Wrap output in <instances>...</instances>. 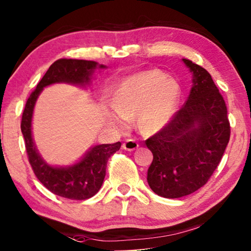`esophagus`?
<instances>
[{"label": "esophagus", "instance_id": "esophagus-1", "mask_svg": "<svg viewBox=\"0 0 251 251\" xmlns=\"http://www.w3.org/2000/svg\"><path fill=\"white\" fill-rule=\"evenodd\" d=\"M139 148V143L134 139H127L124 143H123V149L126 151H133Z\"/></svg>", "mask_w": 251, "mask_h": 251}]
</instances>
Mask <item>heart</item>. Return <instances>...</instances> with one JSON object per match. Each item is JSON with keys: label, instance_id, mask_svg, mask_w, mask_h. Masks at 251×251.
<instances>
[{"label": "heart", "instance_id": "obj_1", "mask_svg": "<svg viewBox=\"0 0 251 251\" xmlns=\"http://www.w3.org/2000/svg\"><path fill=\"white\" fill-rule=\"evenodd\" d=\"M179 87L171 77L158 70L141 73L124 80L116 91L117 110L109 115L115 125L123 127L126 118H134L141 129L154 132L171 121L178 104Z\"/></svg>", "mask_w": 251, "mask_h": 251}]
</instances>
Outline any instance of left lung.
I'll list each match as a JSON object with an SVG mask.
<instances>
[{
	"instance_id": "obj_1",
	"label": "left lung",
	"mask_w": 251,
	"mask_h": 251,
	"mask_svg": "<svg viewBox=\"0 0 251 251\" xmlns=\"http://www.w3.org/2000/svg\"><path fill=\"white\" fill-rule=\"evenodd\" d=\"M183 62L193 73L188 100L146 140L153 154L148 183L154 193L169 199L191 195L206 184L231 135L226 104L210 74L191 60Z\"/></svg>"
}]
</instances>
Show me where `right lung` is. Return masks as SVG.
Here are the masks:
<instances>
[{"instance_id":"obj_1","label":"right lung","mask_w":251,"mask_h":251,"mask_svg":"<svg viewBox=\"0 0 251 251\" xmlns=\"http://www.w3.org/2000/svg\"><path fill=\"white\" fill-rule=\"evenodd\" d=\"M98 62L89 60L59 59L45 73L28 98L21 118V132L25 139L28 161L42 184L56 196L72 200H85L97 195L103 183L108 159L121 149L122 143L95 146L79 162L70 167H52L42 159L31 137V117L35 102L43 87L54 83L87 84ZM99 68H105L99 65Z\"/></svg>"}]
</instances>
